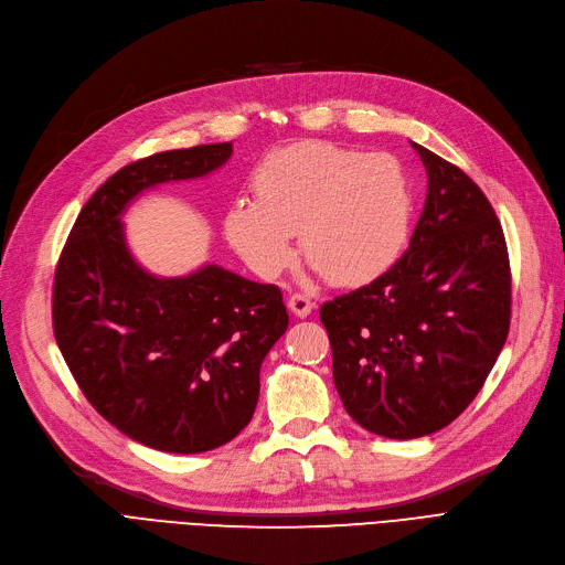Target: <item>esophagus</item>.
Here are the masks:
<instances>
[{"mask_svg": "<svg viewBox=\"0 0 565 565\" xmlns=\"http://www.w3.org/2000/svg\"><path fill=\"white\" fill-rule=\"evenodd\" d=\"M288 309L294 311L296 317H300V319H305V317H309L311 315V309H315V302H311L307 296H302V294H294L288 298Z\"/></svg>", "mask_w": 565, "mask_h": 565, "instance_id": "esophagus-1", "label": "esophagus"}]
</instances>
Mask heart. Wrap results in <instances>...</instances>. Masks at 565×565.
I'll return each mask as SVG.
<instances>
[{
  "label": "heart",
  "instance_id": "obj_1",
  "mask_svg": "<svg viewBox=\"0 0 565 565\" xmlns=\"http://www.w3.org/2000/svg\"><path fill=\"white\" fill-rule=\"evenodd\" d=\"M254 200L225 209L223 233L246 265L275 279L305 258L338 286H363L403 256L412 185L388 153L300 141L267 153L250 174Z\"/></svg>",
  "mask_w": 565,
  "mask_h": 565
}]
</instances>
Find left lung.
Listing matches in <instances>:
<instances>
[{
	"label": "left lung",
	"instance_id": "8db88e82",
	"mask_svg": "<svg viewBox=\"0 0 565 565\" xmlns=\"http://www.w3.org/2000/svg\"><path fill=\"white\" fill-rule=\"evenodd\" d=\"M412 146L428 195L409 248L372 284L321 307L344 409L391 440L440 430L475 401L508 340L512 307L491 202L456 164Z\"/></svg>",
	"mask_w": 565,
	"mask_h": 565
}]
</instances>
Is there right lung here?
Returning a JSON list of instances; mask_svg holds the SVG:
<instances>
[{
  "mask_svg": "<svg viewBox=\"0 0 565 565\" xmlns=\"http://www.w3.org/2000/svg\"><path fill=\"white\" fill-rule=\"evenodd\" d=\"M230 156L223 141L122 167L81 209L55 269L53 332L78 388L120 433L170 454L216 449L244 430L288 315L277 286L218 265L149 275L120 216L139 193L204 177Z\"/></svg>",
  "mask_w": 565,
  "mask_h": 565,
  "instance_id": "add662e5",
  "label": "right lung"
}]
</instances>
